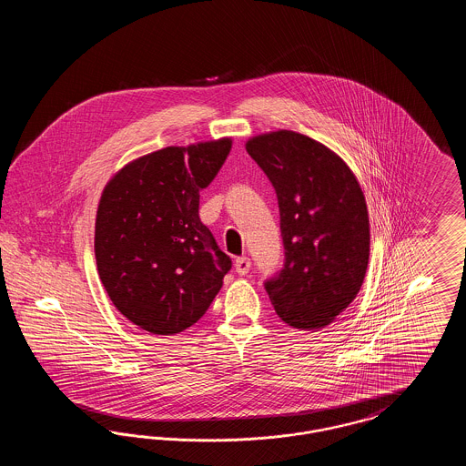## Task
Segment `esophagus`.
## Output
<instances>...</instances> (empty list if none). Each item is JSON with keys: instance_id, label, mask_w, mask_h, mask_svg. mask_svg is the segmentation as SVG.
Listing matches in <instances>:
<instances>
[{"instance_id": "1", "label": "esophagus", "mask_w": 466, "mask_h": 466, "mask_svg": "<svg viewBox=\"0 0 466 466\" xmlns=\"http://www.w3.org/2000/svg\"><path fill=\"white\" fill-rule=\"evenodd\" d=\"M236 272L239 274V276H246L248 272H249V268H251V262H249V258L248 257H239V258H236Z\"/></svg>"}]
</instances>
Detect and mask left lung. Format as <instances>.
Segmentation results:
<instances>
[{
	"label": "left lung",
	"instance_id": "8db88e82",
	"mask_svg": "<svg viewBox=\"0 0 466 466\" xmlns=\"http://www.w3.org/2000/svg\"><path fill=\"white\" fill-rule=\"evenodd\" d=\"M246 152L279 204L285 267L266 281L268 299L289 327L319 330L355 300L365 279L370 223L363 190L340 157L304 134H258Z\"/></svg>",
	"mask_w": 466,
	"mask_h": 466
}]
</instances>
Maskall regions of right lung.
Wrapping results in <instances>:
<instances>
[{
    "label": "right lung",
    "mask_w": 466,
    "mask_h": 466,
    "mask_svg": "<svg viewBox=\"0 0 466 466\" xmlns=\"http://www.w3.org/2000/svg\"><path fill=\"white\" fill-rule=\"evenodd\" d=\"M230 148L222 137L157 150L126 164L101 194L97 272L113 306L147 332L173 335L198 323L232 267L199 218V192Z\"/></svg>",
    "instance_id": "1"
}]
</instances>
